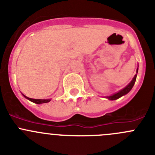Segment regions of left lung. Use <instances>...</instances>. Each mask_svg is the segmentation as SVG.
<instances>
[{"label": "left lung", "mask_w": 155, "mask_h": 155, "mask_svg": "<svg viewBox=\"0 0 155 155\" xmlns=\"http://www.w3.org/2000/svg\"><path fill=\"white\" fill-rule=\"evenodd\" d=\"M137 73H138V69H137ZM136 77H137V74L134 76V77L133 78V79L131 80V82H130L129 84L128 85V86H126L125 88H124L123 89H121V91H119L118 92H117V93L114 94V95H111V96H108V99H110V100H115V99H118V98L121 97L122 95H126L127 93H128V92L131 91V89H132V87L134 86V82H135V80H136Z\"/></svg>", "instance_id": "obj_1"}]
</instances>
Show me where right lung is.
<instances>
[{"label":"right lung","mask_w":155,"mask_h":155,"mask_svg":"<svg viewBox=\"0 0 155 155\" xmlns=\"http://www.w3.org/2000/svg\"><path fill=\"white\" fill-rule=\"evenodd\" d=\"M24 96L25 98H27V99H29L31 102H34L36 104H42V103H47V102H49L50 101V99H30V98L27 97L26 95H24Z\"/></svg>","instance_id":"obj_1"}]
</instances>
